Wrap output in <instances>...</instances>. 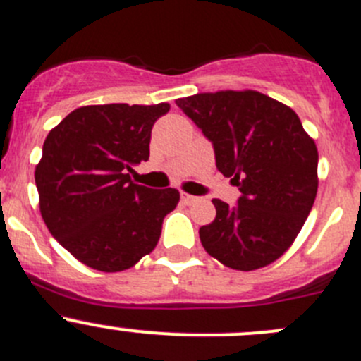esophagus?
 <instances>
[{
    "instance_id": "obj_1",
    "label": "esophagus",
    "mask_w": 361,
    "mask_h": 361,
    "mask_svg": "<svg viewBox=\"0 0 361 361\" xmlns=\"http://www.w3.org/2000/svg\"><path fill=\"white\" fill-rule=\"evenodd\" d=\"M180 198H183V202L186 205H191V204H195V202H198V197H193V195H190V193H180Z\"/></svg>"
}]
</instances>
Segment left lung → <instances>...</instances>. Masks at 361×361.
<instances>
[{"label":"left lung","mask_w":361,"mask_h":361,"mask_svg":"<svg viewBox=\"0 0 361 361\" xmlns=\"http://www.w3.org/2000/svg\"><path fill=\"white\" fill-rule=\"evenodd\" d=\"M212 142L216 166L239 188L238 205L214 198V221L200 228L205 252L226 267L253 271L280 259L317 195V147L289 106L255 90L177 99Z\"/></svg>","instance_id":"8db88e82"}]
</instances>
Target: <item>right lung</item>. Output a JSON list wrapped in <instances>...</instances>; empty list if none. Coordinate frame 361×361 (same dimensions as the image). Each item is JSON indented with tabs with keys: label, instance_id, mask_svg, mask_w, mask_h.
I'll return each mask as SVG.
<instances>
[{
	"label": "right lung",
	"instance_id": "obj_1",
	"mask_svg": "<svg viewBox=\"0 0 361 361\" xmlns=\"http://www.w3.org/2000/svg\"><path fill=\"white\" fill-rule=\"evenodd\" d=\"M168 109V102L83 106L47 135L35 168L40 214L85 266L116 273L156 248L180 195L135 184L127 171L149 159L152 126Z\"/></svg>",
	"mask_w": 361,
	"mask_h": 361
}]
</instances>
